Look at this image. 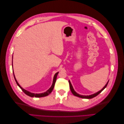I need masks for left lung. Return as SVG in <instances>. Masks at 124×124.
<instances>
[{"label":"left lung","mask_w":124,"mask_h":124,"mask_svg":"<svg viewBox=\"0 0 124 124\" xmlns=\"http://www.w3.org/2000/svg\"><path fill=\"white\" fill-rule=\"evenodd\" d=\"M108 82L107 83V84H106V85H105L104 87L102 88V89H101L100 91H99V92H97L95 93H93V94H92V95H89V96H85V95H81L80 94H78V93L77 92H76L74 91V90L73 88V86L72 85V84H71V82L70 81V80H69V86H70V90L71 92H72V93L73 94V95H74L75 96H77V97H80V98H84V99H92L93 98V97H95L96 96H97L98 95H99V93L102 92L103 90L106 88L107 87V86L108 84Z\"/></svg>","instance_id":"obj_1"}]
</instances>
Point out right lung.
Returning a JSON list of instances; mask_svg holds the SVG:
<instances>
[{"label":"right lung","mask_w":124,"mask_h":124,"mask_svg":"<svg viewBox=\"0 0 124 124\" xmlns=\"http://www.w3.org/2000/svg\"><path fill=\"white\" fill-rule=\"evenodd\" d=\"M12 68H13V56H12ZM13 73L14 77V78H15V80H16V84L21 88V89L22 90V91H23V92L25 93V94H26L27 95H28V96H29L30 97H37V98H39V97H45V96H46L50 94V93H51L52 92V91H53V88L54 87V85H55V82H56V78H57V74L58 73V72H57V73H56L55 74L54 76V78H53V83H52V85L51 86V87L49 89H48L46 92H44V93H31V92H30L27 91V90L24 89L23 88H22L21 86H20V85L18 84V83L17 82L16 79V77H15L13 71Z\"/></svg>","instance_id":"1"}]
</instances>
